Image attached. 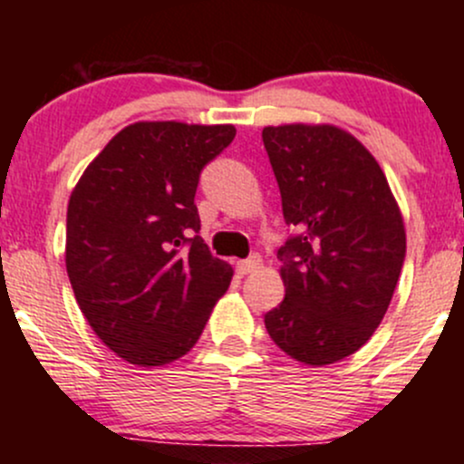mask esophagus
Wrapping results in <instances>:
<instances>
[{"mask_svg":"<svg viewBox=\"0 0 464 464\" xmlns=\"http://www.w3.org/2000/svg\"><path fill=\"white\" fill-rule=\"evenodd\" d=\"M262 268V257L259 255H250L248 259H242V262H237V273L239 275H250L255 273V270Z\"/></svg>","mask_w":464,"mask_h":464,"instance_id":"obj_1","label":"esophagus"}]
</instances>
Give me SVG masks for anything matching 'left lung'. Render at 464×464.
Segmentation results:
<instances>
[{
    "instance_id": "8db88e82",
    "label": "left lung",
    "mask_w": 464,
    "mask_h": 464,
    "mask_svg": "<svg viewBox=\"0 0 464 464\" xmlns=\"http://www.w3.org/2000/svg\"><path fill=\"white\" fill-rule=\"evenodd\" d=\"M262 140L295 228L276 257L285 299L264 316L292 360L324 366L355 353L391 305L406 227L375 157L334 124L266 126Z\"/></svg>"
}]
</instances>
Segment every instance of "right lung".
<instances>
[{
  "label": "right lung",
  "instance_id": "1",
  "mask_svg": "<svg viewBox=\"0 0 464 464\" xmlns=\"http://www.w3.org/2000/svg\"><path fill=\"white\" fill-rule=\"evenodd\" d=\"M231 124L135 121L69 196L65 264L80 312L113 353L163 366L198 343L233 268L209 253L194 205Z\"/></svg>",
  "mask_w": 464,
  "mask_h": 464
}]
</instances>
